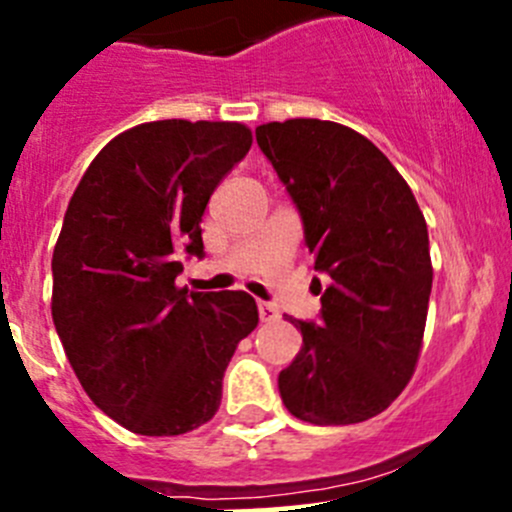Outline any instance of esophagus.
I'll return each instance as SVG.
<instances>
[{"mask_svg": "<svg viewBox=\"0 0 512 512\" xmlns=\"http://www.w3.org/2000/svg\"><path fill=\"white\" fill-rule=\"evenodd\" d=\"M257 309H260L262 322H277L280 319V309L270 302H257Z\"/></svg>", "mask_w": 512, "mask_h": 512, "instance_id": "1", "label": "esophagus"}]
</instances>
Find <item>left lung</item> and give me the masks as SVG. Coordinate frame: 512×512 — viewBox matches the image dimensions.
I'll return each mask as SVG.
<instances>
[{
  "label": "left lung",
  "instance_id": "left-lung-1",
  "mask_svg": "<svg viewBox=\"0 0 512 512\" xmlns=\"http://www.w3.org/2000/svg\"><path fill=\"white\" fill-rule=\"evenodd\" d=\"M255 136L302 215L314 270L329 275L322 322L285 314L302 349L280 371L282 401L317 426L366 421L416 371L433 282L426 220L399 170L354 128L289 118Z\"/></svg>",
  "mask_w": 512,
  "mask_h": 512
}]
</instances>
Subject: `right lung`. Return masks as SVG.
Listing matches in <instances>:
<instances>
[{
	"mask_svg": "<svg viewBox=\"0 0 512 512\" xmlns=\"http://www.w3.org/2000/svg\"><path fill=\"white\" fill-rule=\"evenodd\" d=\"M252 146L237 121H151L91 160L66 208L51 317L98 409L141 436L203 426L237 344L257 327L247 292L175 285L178 250L203 255L205 205Z\"/></svg>",
	"mask_w": 512,
	"mask_h": 512,
	"instance_id": "obj_1",
	"label": "right lung"
}]
</instances>
